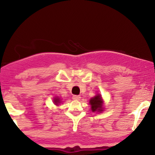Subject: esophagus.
<instances>
[{"label":"esophagus","mask_w":155,"mask_h":155,"mask_svg":"<svg viewBox=\"0 0 155 155\" xmlns=\"http://www.w3.org/2000/svg\"><path fill=\"white\" fill-rule=\"evenodd\" d=\"M72 98L75 101H79L80 98H81V97H80L79 95H74L72 97Z\"/></svg>","instance_id":"1"}]
</instances>
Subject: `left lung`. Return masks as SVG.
Returning a JSON list of instances; mask_svg holds the SVG:
<instances>
[{"mask_svg":"<svg viewBox=\"0 0 155 155\" xmlns=\"http://www.w3.org/2000/svg\"><path fill=\"white\" fill-rule=\"evenodd\" d=\"M91 110L93 112H102L104 111V102L100 94H97L90 100Z\"/></svg>","mask_w":155,"mask_h":155,"instance_id":"obj_1","label":"left lung"}]
</instances>
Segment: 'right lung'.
<instances>
[{
    "label": "right lung",
    "instance_id": "obj_1",
    "mask_svg": "<svg viewBox=\"0 0 155 155\" xmlns=\"http://www.w3.org/2000/svg\"><path fill=\"white\" fill-rule=\"evenodd\" d=\"M53 101H54V104L55 105H57V106H58V104H60V103H61V100H60V99L58 97H54V100H53Z\"/></svg>",
    "mask_w": 155,
    "mask_h": 155
}]
</instances>
